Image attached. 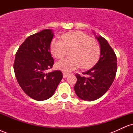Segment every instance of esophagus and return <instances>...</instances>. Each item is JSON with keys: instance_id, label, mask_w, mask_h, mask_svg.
Masks as SVG:
<instances>
[{"instance_id": "1", "label": "esophagus", "mask_w": 133, "mask_h": 133, "mask_svg": "<svg viewBox=\"0 0 133 133\" xmlns=\"http://www.w3.org/2000/svg\"><path fill=\"white\" fill-rule=\"evenodd\" d=\"M69 74H68V73H64V72L63 73V77H64V78H65V77H68V76H69Z\"/></svg>"}]
</instances>
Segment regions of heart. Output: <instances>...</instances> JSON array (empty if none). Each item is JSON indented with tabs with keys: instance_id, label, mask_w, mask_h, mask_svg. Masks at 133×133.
Returning <instances> with one entry per match:
<instances>
[{
	"instance_id": "heart-1",
	"label": "heart",
	"mask_w": 133,
	"mask_h": 133,
	"mask_svg": "<svg viewBox=\"0 0 133 133\" xmlns=\"http://www.w3.org/2000/svg\"><path fill=\"white\" fill-rule=\"evenodd\" d=\"M62 40L54 39L51 41L50 50L56 59H61L67 54L68 49H72L71 57L61 59L56 63L58 69L69 72L82 68H91L99 58L101 48L98 42L91 39L86 34L80 31H73L64 34Z\"/></svg>"
}]
</instances>
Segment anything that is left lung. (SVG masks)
<instances>
[{"instance_id":"left-lung-1","label":"left lung","mask_w":133,"mask_h":133,"mask_svg":"<svg viewBox=\"0 0 133 133\" xmlns=\"http://www.w3.org/2000/svg\"><path fill=\"white\" fill-rule=\"evenodd\" d=\"M94 35L100 45L99 59L92 68L82 72L88 77L76 74L77 82L74 86L77 96L87 101L103 96L113 82L117 71V57L113 49L104 38Z\"/></svg>"}]
</instances>
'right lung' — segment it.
<instances>
[{
    "instance_id": "1",
    "label": "right lung",
    "mask_w": 133,
    "mask_h": 133,
    "mask_svg": "<svg viewBox=\"0 0 133 133\" xmlns=\"http://www.w3.org/2000/svg\"><path fill=\"white\" fill-rule=\"evenodd\" d=\"M54 33L44 29L24 41L16 54L14 70L17 81L24 92L36 101H44L54 94L62 79L61 71L46 73L54 59L50 45Z\"/></svg>"
}]
</instances>
